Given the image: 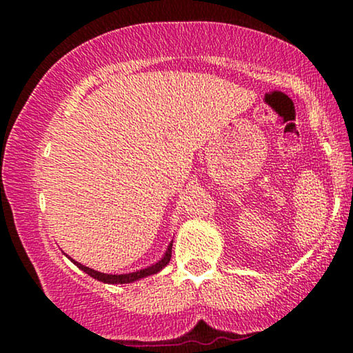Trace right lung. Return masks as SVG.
Instances as JSON below:
<instances>
[{"instance_id": "add662e5", "label": "right lung", "mask_w": 353, "mask_h": 353, "mask_svg": "<svg viewBox=\"0 0 353 353\" xmlns=\"http://www.w3.org/2000/svg\"><path fill=\"white\" fill-rule=\"evenodd\" d=\"M172 243H173V241H170V244L167 245V250H165V252H163L162 259L157 260L156 263H152L151 267L137 270V272H132V273H122V274H110V273L96 272V270H93V268L85 267V265L75 262V260L70 259L69 255H67V257H69L72 262H74L77 267L81 270V272H85L86 274H90L91 278L98 279V281H101V283H105V284H128V283L138 281V279L151 276V274H156V273L161 272L163 267H167L168 262H170V259H172Z\"/></svg>"}]
</instances>
